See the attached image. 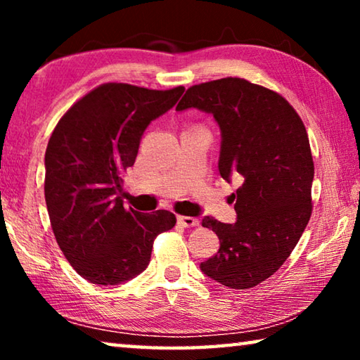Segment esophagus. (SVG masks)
Masks as SVG:
<instances>
[{"mask_svg": "<svg viewBox=\"0 0 360 360\" xmlns=\"http://www.w3.org/2000/svg\"><path fill=\"white\" fill-rule=\"evenodd\" d=\"M178 224L182 225V227H186V229H192V227H197L200 222H198V219H195V217L178 216Z\"/></svg>", "mask_w": 360, "mask_h": 360, "instance_id": "esophagus-1", "label": "esophagus"}]
</instances>
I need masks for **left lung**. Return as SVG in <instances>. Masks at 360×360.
Masks as SVG:
<instances>
[{"instance_id": "left-lung-1", "label": "left lung", "mask_w": 360, "mask_h": 360, "mask_svg": "<svg viewBox=\"0 0 360 360\" xmlns=\"http://www.w3.org/2000/svg\"><path fill=\"white\" fill-rule=\"evenodd\" d=\"M197 108L221 129L219 173L241 186L236 222L203 219L221 248L200 264L230 289H249L279 270L311 216L314 163L302 119L281 95L246 79L224 77L187 89L176 111Z\"/></svg>"}]
</instances>
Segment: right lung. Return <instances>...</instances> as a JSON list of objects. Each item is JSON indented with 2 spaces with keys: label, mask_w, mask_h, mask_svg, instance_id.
<instances>
[{
  "label": "right lung",
  "mask_w": 360,
  "mask_h": 360,
  "mask_svg": "<svg viewBox=\"0 0 360 360\" xmlns=\"http://www.w3.org/2000/svg\"><path fill=\"white\" fill-rule=\"evenodd\" d=\"M182 94L184 87L103 84L66 111L49 139L44 195L53 235L90 283L117 285L138 276L155 236L174 227L169 211L125 210L122 176L135 163L148 125Z\"/></svg>",
  "instance_id": "right-lung-1"
}]
</instances>
